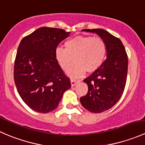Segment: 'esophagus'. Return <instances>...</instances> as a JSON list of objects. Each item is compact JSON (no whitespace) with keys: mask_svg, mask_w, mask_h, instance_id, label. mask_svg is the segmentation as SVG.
I'll use <instances>...</instances> for the list:
<instances>
[{"mask_svg":"<svg viewBox=\"0 0 145 145\" xmlns=\"http://www.w3.org/2000/svg\"><path fill=\"white\" fill-rule=\"evenodd\" d=\"M79 81H76V80L75 79H71V86H74L76 85L77 83H78Z\"/></svg>","mask_w":145,"mask_h":145,"instance_id":"obj_1","label":"esophagus"}]
</instances>
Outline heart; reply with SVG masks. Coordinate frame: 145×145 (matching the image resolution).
<instances>
[{
    "label": "heart",
    "mask_w": 145,
    "mask_h": 145,
    "mask_svg": "<svg viewBox=\"0 0 145 145\" xmlns=\"http://www.w3.org/2000/svg\"><path fill=\"white\" fill-rule=\"evenodd\" d=\"M65 48L55 50V57L59 67L66 70L75 60L66 74L71 78L83 76L86 69L93 72L103 64L106 55V45L100 37L77 36L69 39L64 43Z\"/></svg>",
    "instance_id": "heart-1"
}]
</instances>
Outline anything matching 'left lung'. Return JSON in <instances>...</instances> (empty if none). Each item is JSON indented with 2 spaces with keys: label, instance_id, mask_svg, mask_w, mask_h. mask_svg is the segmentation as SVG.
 <instances>
[{
  "label": "left lung",
  "instance_id": "8db88e82",
  "mask_svg": "<svg viewBox=\"0 0 145 145\" xmlns=\"http://www.w3.org/2000/svg\"><path fill=\"white\" fill-rule=\"evenodd\" d=\"M82 31L97 33L106 45V59L100 68L83 80L88 86V91L80 98L85 109L93 113H101L116 105L123 93L128 73V56L121 40L105 29Z\"/></svg>",
  "mask_w": 145,
  "mask_h": 145
}]
</instances>
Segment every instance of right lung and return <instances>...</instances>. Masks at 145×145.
<instances>
[{"instance_id": "add662e5", "label": "right lung", "mask_w": 145, "mask_h": 145, "mask_svg": "<svg viewBox=\"0 0 145 145\" xmlns=\"http://www.w3.org/2000/svg\"><path fill=\"white\" fill-rule=\"evenodd\" d=\"M69 34L62 29L40 27L20 42L14 62V83L21 98L35 112L53 111L71 88L69 78L55 57L57 45Z\"/></svg>"}]
</instances>
